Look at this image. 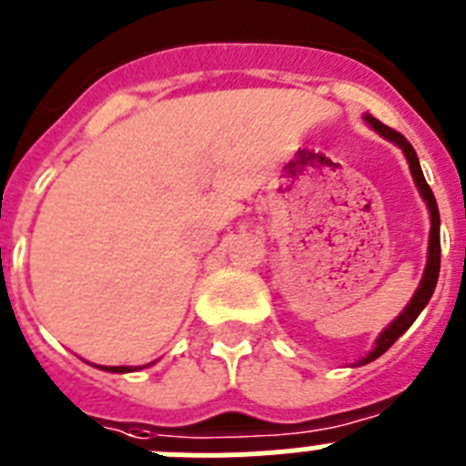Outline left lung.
Instances as JSON below:
<instances>
[{
  "label": "left lung",
  "instance_id": "obj_1",
  "mask_svg": "<svg viewBox=\"0 0 466 466\" xmlns=\"http://www.w3.org/2000/svg\"><path fill=\"white\" fill-rule=\"evenodd\" d=\"M365 121H368V124H370L372 128H375L377 133L381 135V137H386V140H390L393 145H398L400 149H402V154L407 156V163H410L411 177H414L416 186H419V193L423 195L425 204H428V211H430V246H428V264H425L423 278H420V285H419V289H416V294L411 297V301L407 303V308H404V310L400 312V315L395 317L393 321H390L389 329H384V331L380 333V338H377V342H375V350H372L368 356H363V359H360L356 365H365V363H370V360L380 359V356L384 354V351L389 350V347L393 345V342L398 340V338L402 336V333L407 331L411 324H414L416 317L420 315V310H423V308L428 306L430 299H432V292H434V287H437V278H439V264H441V241H439L437 199H434L432 190H430L428 181H425L423 169H420L419 156H416L414 147L407 142V137H404V135H400L398 130L389 128V126L381 124V121L375 119V116L365 115Z\"/></svg>",
  "mask_w": 466,
  "mask_h": 466
}]
</instances>
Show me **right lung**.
I'll return each instance as SVG.
<instances>
[{
	"label": "right lung",
	"instance_id": "add662e5",
	"mask_svg": "<svg viewBox=\"0 0 466 466\" xmlns=\"http://www.w3.org/2000/svg\"><path fill=\"white\" fill-rule=\"evenodd\" d=\"M101 370H107V372H133L135 368H130V365H115V368H106V365H103Z\"/></svg>",
	"mask_w": 466,
	"mask_h": 466
}]
</instances>
